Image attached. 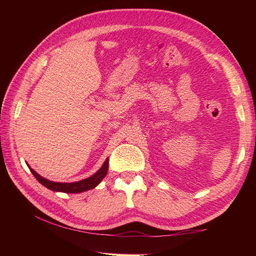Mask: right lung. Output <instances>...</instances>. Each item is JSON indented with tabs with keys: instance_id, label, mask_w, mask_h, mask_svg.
<instances>
[{
	"instance_id": "obj_1",
	"label": "right lung",
	"mask_w": 256,
	"mask_h": 256,
	"mask_svg": "<svg viewBox=\"0 0 256 256\" xmlns=\"http://www.w3.org/2000/svg\"><path fill=\"white\" fill-rule=\"evenodd\" d=\"M30 168V170L32 172V175L35 176V178L40 182L42 186H45L46 188L52 190V192H66V194H79V192H86V190L94 189L96 188L98 184H99L102 179L106 176L108 170V158L106 160V162H103V165L101 168L96 172H94V175L82 179V180L79 182H52L50 179H46L44 177H42L40 174H37L32 168L30 167V165H27Z\"/></svg>"
}]
</instances>
